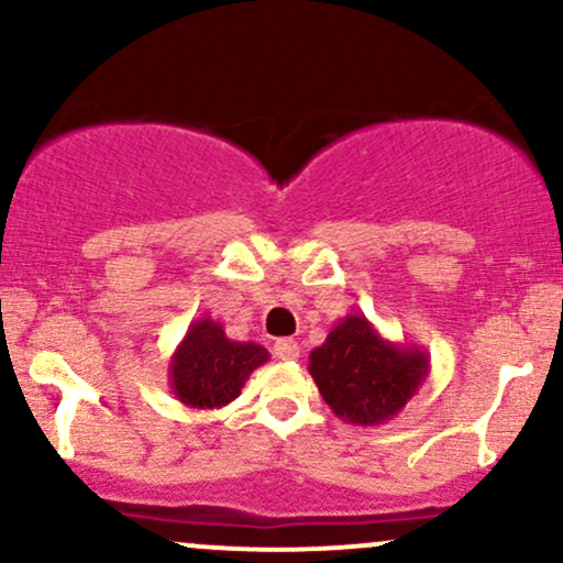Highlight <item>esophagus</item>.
<instances>
[{"mask_svg":"<svg viewBox=\"0 0 563 563\" xmlns=\"http://www.w3.org/2000/svg\"><path fill=\"white\" fill-rule=\"evenodd\" d=\"M273 354L277 360H286V363H290V360L299 357V344H296L294 339H277L273 346Z\"/></svg>","mask_w":563,"mask_h":563,"instance_id":"1","label":"esophagus"}]
</instances>
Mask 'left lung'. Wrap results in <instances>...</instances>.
I'll list each match as a JSON object with an SVG mask.
<instances>
[{
    "label": "left lung",
    "instance_id": "left-lung-1",
    "mask_svg": "<svg viewBox=\"0 0 563 563\" xmlns=\"http://www.w3.org/2000/svg\"><path fill=\"white\" fill-rule=\"evenodd\" d=\"M307 367L341 421L380 426L423 386L429 352L384 339L365 314H346L312 349Z\"/></svg>",
    "mask_w": 563,
    "mask_h": 563
}]
</instances>
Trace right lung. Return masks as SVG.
Listing matches in <instances>:
<instances>
[{
	"label": "right lung",
	"instance_id": "right-lung-1",
	"mask_svg": "<svg viewBox=\"0 0 563 563\" xmlns=\"http://www.w3.org/2000/svg\"><path fill=\"white\" fill-rule=\"evenodd\" d=\"M269 360L254 341H232L222 322L200 318L190 322L185 339L169 360L174 397L196 410H219L238 399L251 373Z\"/></svg>",
	"mask_w": 563,
	"mask_h": 563
}]
</instances>
